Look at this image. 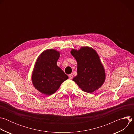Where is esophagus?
Segmentation results:
<instances>
[{
	"label": "esophagus",
	"mask_w": 134,
	"mask_h": 134,
	"mask_svg": "<svg viewBox=\"0 0 134 134\" xmlns=\"http://www.w3.org/2000/svg\"><path fill=\"white\" fill-rule=\"evenodd\" d=\"M72 77H73V76H72V74L69 75V79L70 80H71V79H72Z\"/></svg>",
	"instance_id": "esophagus-1"
}]
</instances>
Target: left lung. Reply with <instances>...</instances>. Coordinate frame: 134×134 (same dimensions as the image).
<instances>
[{
  "mask_svg": "<svg viewBox=\"0 0 134 134\" xmlns=\"http://www.w3.org/2000/svg\"><path fill=\"white\" fill-rule=\"evenodd\" d=\"M70 52L77 62V75L72 80L85 92L98 90L105 81V74L97 52L86 47Z\"/></svg>",
  "mask_w": 134,
  "mask_h": 134,
  "instance_id": "8db88e82",
  "label": "left lung"
}]
</instances>
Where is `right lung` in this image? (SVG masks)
Instances as JSON below:
<instances>
[{
  "label": "right lung",
  "mask_w": 134,
  "mask_h": 134,
  "mask_svg": "<svg viewBox=\"0 0 134 134\" xmlns=\"http://www.w3.org/2000/svg\"><path fill=\"white\" fill-rule=\"evenodd\" d=\"M60 53L54 49L43 51L38 57L32 76L35 88L42 94L50 95L58 90L68 76L57 65Z\"/></svg>",
  "instance_id": "1"
}]
</instances>
